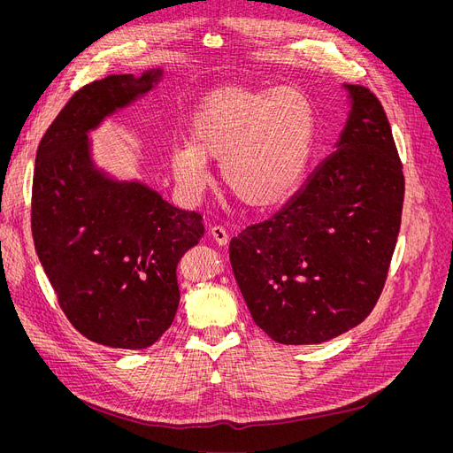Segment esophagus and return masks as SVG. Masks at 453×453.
I'll return each instance as SVG.
<instances>
[{"label":"esophagus","mask_w":453,"mask_h":453,"mask_svg":"<svg viewBox=\"0 0 453 453\" xmlns=\"http://www.w3.org/2000/svg\"><path fill=\"white\" fill-rule=\"evenodd\" d=\"M209 234H211V239L217 242L219 246H226L229 242V234H227L226 227H222V226H212L209 229Z\"/></svg>","instance_id":"34e87169"}]
</instances>
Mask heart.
Segmentation results:
<instances>
[{"label":"heart","mask_w":453,"mask_h":453,"mask_svg":"<svg viewBox=\"0 0 453 453\" xmlns=\"http://www.w3.org/2000/svg\"><path fill=\"white\" fill-rule=\"evenodd\" d=\"M187 145L169 154L176 185L195 198L209 183V159H219L227 193L244 207L287 202L304 174L314 142V113L294 88H222L190 121Z\"/></svg>","instance_id":"heart-1"}]
</instances>
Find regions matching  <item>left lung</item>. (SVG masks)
<instances>
[{
	"label": "left lung",
	"mask_w": 453,
	"mask_h": 453,
	"mask_svg": "<svg viewBox=\"0 0 453 453\" xmlns=\"http://www.w3.org/2000/svg\"><path fill=\"white\" fill-rule=\"evenodd\" d=\"M336 150L266 222L229 244L236 284L257 326L282 345H314L360 325L388 279L400 231L403 173L388 115L345 84Z\"/></svg>",
	"instance_id": "1"
}]
</instances>
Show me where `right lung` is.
I'll use <instances>...</instances> for the list:
<instances>
[{"label":"right lung","instance_id":"right-lung-1","mask_svg":"<svg viewBox=\"0 0 453 453\" xmlns=\"http://www.w3.org/2000/svg\"><path fill=\"white\" fill-rule=\"evenodd\" d=\"M163 77L110 75L81 88L43 134L31 227L60 308L82 336L113 349L154 345L174 321L176 266L203 236L202 217L141 181H119L91 159L88 132Z\"/></svg>","mask_w":453,"mask_h":453}]
</instances>
